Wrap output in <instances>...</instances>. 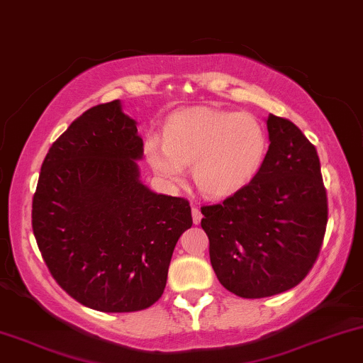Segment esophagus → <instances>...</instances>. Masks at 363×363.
<instances>
[{"mask_svg":"<svg viewBox=\"0 0 363 363\" xmlns=\"http://www.w3.org/2000/svg\"><path fill=\"white\" fill-rule=\"evenodd\" d=\"M201 219H202L201 211L197 209V207H192V220H194V224H199Z\"/></svg>","mask_w":363,"mask_h":363,"instance_id":"34e87169","label":"esophagus"}]
</instances>
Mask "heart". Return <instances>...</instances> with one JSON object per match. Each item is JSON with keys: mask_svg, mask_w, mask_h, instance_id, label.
I'll use <instances>...</instances> for the list:
<instances>
[{"mask_svg": "<svg viewBox=\"0 0 363 363\" xmlns=\"http://www.w3.org/2000/svg\"><path fill=\"white\" fill-rule=\"evenodd\" d=\"M267 133L247 113L196 108L172 116L164 141L151 136L144 144L149 166L166 182H179L186 166L207 196L225 197L249 184L267 156Z\"/></svg>", "mask_w": 363, "mask_h": 363, "instance_id": "1", "label": "heart"}]
</instances>
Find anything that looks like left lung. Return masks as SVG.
I'll return each mask as SVG.
<instances>
[{"mask_svg": "<svg viewBox=\"0 0 363 363\" xmlns=\"http://www.w3.org/2000/svg\"><path fill=\"white\" fill-rule=\"evenodd\" d=\"M269 151L257 176L219 204L202 206L212 269L244 298L282 294L315 264L327 192L315 146L292 121L269 114Z\"/></svg>", "mask_w": 363, "mask_h": 363, "instance_id": "8db88e82", "label": "left lung"}]
</instances>
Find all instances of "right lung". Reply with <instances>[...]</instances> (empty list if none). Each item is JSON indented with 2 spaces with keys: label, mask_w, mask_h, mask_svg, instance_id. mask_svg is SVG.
<instances>
[{
  "label": "right lung",
  "mask_w": 363,
  "mask_h": 363,
  "mask_svg": "<svg viewBox=\"0 0 363 363\" xmlns=\"http://www.w3.org/2000/svg\"><path fill=\"white\" fill-rule=\"evenodd\" d=\"M143 139L118 99L72 121L52 143L33 197V232L62 291L101 312L151 307L192 225L184 197L139 181Z\"/></svg>",
  "instance_id": "right-lung-1"
}]
</instances>
